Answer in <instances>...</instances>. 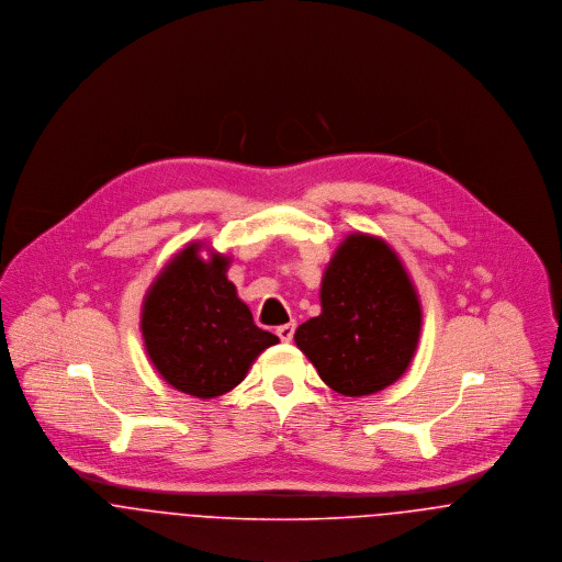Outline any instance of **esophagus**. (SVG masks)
Masks as SVG:
<instances>
[{
  "instance_id": "esophagus-1",
  "label": "esophagus",
  "mask_w": 562,
  "mask_h": 562,
  "mask_svg": "<svg viewBox=\"0 0 562 562\" xmlns=\"http://www.w3.org/2000/svg\"><path fill=\"white\" fill-rule=\"evenodd\" d=\"M276 334L280 336L282 342H291L293 340V334H295V323H284L276 329Z\"/></svg>"
}]
</instances>
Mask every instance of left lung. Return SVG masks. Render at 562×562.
<instances>
[{
  "label": "left lung",
  "mask_w": 562,
  "mask_h": 562,
  "mask_svg": "<svg viewBox=\"0 0 562 562\" xmlns=\"http://www.w3.org/2000/svg\"><path fill=\"white\" fill-rule=\"evenodd\" d=\"M423 327L416 286L383 239L356 233L321 280V314L302 323L295 345L338 394L367 396L407 371Z\"/></svg>",
  "instance_id": "left-lung-1"
}]
</instances>
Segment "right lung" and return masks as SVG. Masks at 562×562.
Listing matches in <instances>:
<instances>
[{
    "label": "right lung",
    "mask_w": 562,
    "mask_h": 562,
    "mask_svg": "<svg viewBox=\"0 0 562 562\" xmlns=\"http://www.w3.org/2000/svg\"><path fill=\"white\" fill-rule=\"evenodd\" d=\"M202 244L179 251L150 284L142 306V338L159 374L179 392L215 398L239 385L251 362L278 336L256 327L226 278L231 258L200 256Z\"/></svg>",
    "instance_id": "1"
}]
</instances>
